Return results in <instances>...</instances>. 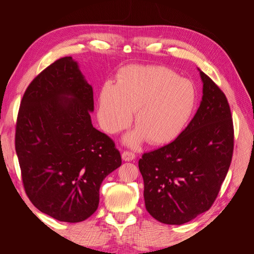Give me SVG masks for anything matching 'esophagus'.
Here are the masks:
<instances>
[{
  "label": "esophagus",
  "mask_w": 254,
  "mask_h": 254,
  "mask_svg": "<svg viewBox=\"0 0 254 254\" xmlns=\"http://www.w3.org/2000/svg\"><path fill=\"white\" fill-rule=\"evenodd\" d=\"M122 159L124 161H132L135 159V155L133 152L130 151H124L122 153Z\"/></svg>",
  "instance_id": "1"
}]
</instances>
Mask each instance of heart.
<instances>
[{"instance_id":"heart-1","label":"heart","mask_w":254,"mask_h":254,"mask_svg":"<svg viewBox=\"0 0 254 254\" xmlns=\"http://www.w3.org/2000/svg\"><path fill=\"white\" fill-rule=\"evenodd\" d=\"M197 103L194 83L170 68L131 65L123 70L117 86L106 83L99 93L98 120L108 133H118L132 120L136 128L124 142L135 148L146 139L151 144L175 140L186 128Z\"/></svg>"}]
</instances>
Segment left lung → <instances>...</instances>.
Masks as SVG:
<instances>
[{
	"instance_id": "1",
	"label": "left lung",
	"mask_w": 254,
	"mask_h": 254,
	"mask_svg": "<svg viewBox=\"0 0 254 254\" xmlns=\"http://www.w3.org/2000/svg\"><path fill=\"white\" fill-rule=\"evenodd\" d=\"M203 83L195 117L176 140L139 160L147 212L182 225L212 206L231 163L234 130L227 97L198 68Z\"/></svg>"
}]
</instances>
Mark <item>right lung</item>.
Masks as SVG:
<instances>
[{"instance_id": "add662e5", "label": "right lung", "mask_w": 254, "mask_h": 254, "mask_svg": "<svg viewBox=\"0 0 254 254\" xmlns=\"http://www.w3.org/2000/svg\"><path fill=\"white\" fill-rule=\"evenodd\" d=\"M93 110V89L72 57L43 70L22 98L14 142L23 186L38 210L60 221L89 218L102 182L122 164L113 141L92 125Z\"/></svg>"}]
</instances>
